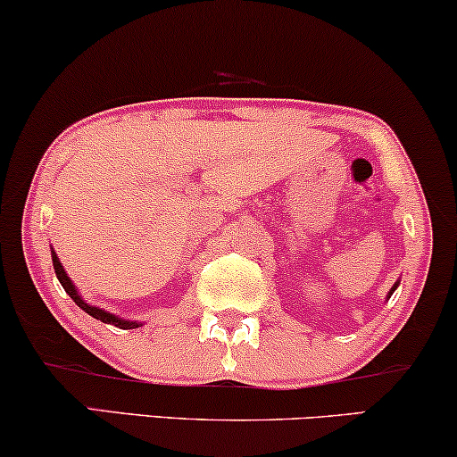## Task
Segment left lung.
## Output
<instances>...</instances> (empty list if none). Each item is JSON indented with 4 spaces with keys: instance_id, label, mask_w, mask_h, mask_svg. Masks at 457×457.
<instances>
[{
    "instance_id": "obj_1",
    "label": "left lung",
    "mask_w": 457,
    "mask_h": 457,
    "mask_svg": "<svg viewBox=\"0 0 457 457\" xmlns=\"http://www.w3.org/2000/svg\"><path fill=\"white\" fill-rule=\"evenodd\" d=\"M396 287H398V282H396V285H395V287H392V291H395V288H396ZM392 291H390V295H392Z\"/></svg>"
}]
</instances>
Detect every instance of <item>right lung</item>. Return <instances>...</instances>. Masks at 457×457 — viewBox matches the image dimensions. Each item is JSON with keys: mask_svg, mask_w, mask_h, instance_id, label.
Wrapping results in <instances>:
<instances>
[{"mask_svg": "<svg viewBox=\"0 0 457 457\" xmlns=\"http://www.w3.org/2000/svg\"><path fill=\"white\" fill-rule=\"evenodd\" d=\"M52 265H54L56 278H59V282L62 285V288H65V291H67V295L71 297L73 302L78 303L79 308H82V310L86 312V314H90L92 319H96V320H101V322H107V325H115V327H120V328H135V327H138V322L122 320V319H118V316L109 314V312H105V310H101V308H92V305L86 303L84 299L78 295V288H75V287H73V282L69 280L67 271L62 270V265H61V262H59V257L54 255V251H52Z\"/></svg>", "mask_w": 457, "mask_h": 457, "instance_id": "1", "label": "right lung"}]
</instances>
